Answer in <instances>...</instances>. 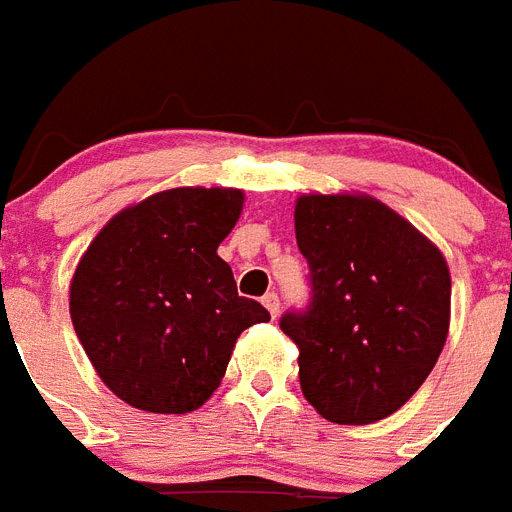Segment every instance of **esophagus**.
<instances>
[{
  "mask_svg": "<svg viewBox=\"0 0 512 512\" xmlns=\"http://www.w3.org/2000/svg\"><path fill=\"white\" fill-rule=\"evenodd\" d=\"M261 304L267 306V312L272 320H275L277 314H280V298H277V293H267V296L261 298Z\"/></svg>",
  "mask_w": 512,
  "mask_h": 512,
  "instance_id": "1",
  "label": "esophagus"
}]
</instances>
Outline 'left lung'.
<instances>
[{
  "label": "left lung",
  "mask_w": 512,
  "mask_h": 512,
  "mask_svg": "<svg viewBox=\"0 0 512 512\" xmlns=\"http://www.w3.org/2000/svg\"><path fill=\"white\" fill-rule=\"evenodd\" d=\"M293 222L314 296L280 327L298 346L306 402L338 425L394 415L447 343L444 253L365 192L298 195Z\"/></svg>",
  "instance_id": "1"
}]
</instances>
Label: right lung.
<instances>
[{"instance_id": "add662e5", "label": "right lung", "mask_w": 512, "mask_h": 512, "mask_svg": "<svg viewBox=\"0 0 512 512\" xmlns=\"http://www.w3.org/2000/svg\"><path fill=\"white\" fill-rule=\"evenodd\" d=\"M235 187H171L121 208L71 277V322L100 380L137 410L185 415L211 399L245 327L267 322L237 296L216 253L243 214Z\"/></svg>"}]
</instances>
